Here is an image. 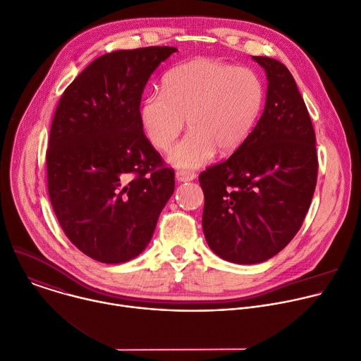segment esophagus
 Instances as JSON below:
<instances>
[{
    "instance_id": "esophagus-1",
    "label": "esophagus",
    "mask_w": 361,
    "mask_h": 361,
    "mask_svg": "<svg viewBox=\"0 0 361 361\" xmlns=\"http://www.w3.org/2000/svg\"><path fill=\"white\" fill-rule=\"evenodd\" d=\"M195 173L194 171H188V170H178L177 173H176V178H177V181H180V183H184V181H191V180H194L195 178Z\"/></svg>"
}]
</instances>
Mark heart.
<instances>
[{
  "label": "heart",
  "instance_id": "1",
  "mask_svg": "<svg viewBox=\"0 0 361 361\" xmlns=\"http://www.w3.org/2000/svg\"><path fill=\"white\" fill-rule=\"evenodd\" d=\"M264 104V85L252 70L198 57L171 68L161 92L148 94L140 109L145 137L167 151L185 127L191 131L171 149L176 167L195 169L216 151H237L252 133Z\"/></svg>",
  "mask_w": 361,
  "mask_h": 361
}]
</instances>
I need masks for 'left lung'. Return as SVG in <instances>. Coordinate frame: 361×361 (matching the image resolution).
<instances>
[{"label":"left lung","mask_w":361,"mask_h":361,"mask_svg":"<svg viewBox=\"0 0 361 361\" xmlns=\"http://www.w3.org/2000/svg\"><path fill=\"white\" fill-rule=\"evenodd\" d=\"M252 59L269 78L264 111L237 151L198 177L205 240L237 264L266 262L294 238L319 171L313 123L291 73L277 60Z\"/></svg>","instance_id":"left-lung-1"}]
</instances>
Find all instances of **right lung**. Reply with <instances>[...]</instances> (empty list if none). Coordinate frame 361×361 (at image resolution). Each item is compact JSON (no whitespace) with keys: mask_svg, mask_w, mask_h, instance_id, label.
I'll list each match as a JSON object with an SVG mask.
<instances>
[{"mask_svg":"<svg viewBox=\"0 0 361 361\" xmlns=\"http://www.w3.org/2000/svg\"><path fill=\"white\" fill-rule=\"evenodd\" d=\"M177 48L101 56L63 92L45 154L51 205L68 240L118 264L149 243L174 192V170L145 137L140 102L149 75Z\"/></svg>","mask_w":361,"mask_h":361,"instance_id":"right-lung-1","label":"right lung"}]
</instances>
